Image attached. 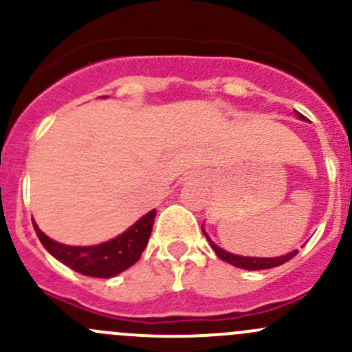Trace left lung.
Segmentation results:
<instances>
[{
    "label": "left lung",
    "mask_w": 352,
    "mask_h": 352,
    "mask_svg": "<svg viewBox=\"0 0 352 352\" xmlns=\"http://www.w3.org/2000/svg\"><path fill=\"white\" fill-rule=\"evenodd\" d=\"M296 116H298V119H300V120H307L303 116H301L300 112H296ZM202 233H204V236L208 239V242H209V245H211V248L216 252V255H218L221 261L228 262V264L235 265V267L247 269V271H261V269L278 267V265H283L285 262L291 261V258H293L294 255L298 254V250H293V252H289V254H286V255H279V257H243V255L232 254V252H226V250H223L221 247H218V245H216L211 239H209V235L206 233L204 228H202Z\"/></svg>",
    "instance_id": "obj_1"
}]
</instances>
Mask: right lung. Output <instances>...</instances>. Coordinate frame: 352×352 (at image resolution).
<instances>
[{
  "instance_id": "1",
  "label": "right lung",
  "mask_w": 352,
  "mask_h": 352,
  "mask_svg": "<svg viewBox=\"0 0 352 352\" xmlns=\"http://www.w3.org/2000/svg\"><path fill=\"white\" fill-rule=\"evenodd\" d=\"M155 216L156 209L141 216L131 228H127L116 239L98 245H88V247L56 242V240L49 239L44 232H41L35 221L34 228L45 250L59 262L83 276L109 279L120 274L140 261L141 254L150 240Z\"/></svg>"
}]
</instances>
